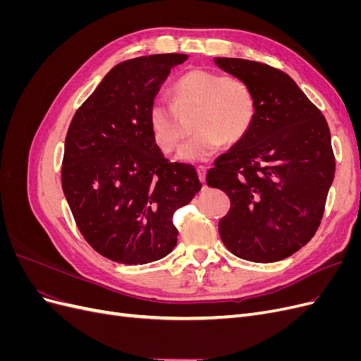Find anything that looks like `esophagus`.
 <instances>
[{
    "label": "esophagus",
    "instance_id": "esophagus-1",
    "mask_svg": "<svg viewBox=\"0 0 361 361\" xmlns=\"http://www.w3.org/2000/svg\"><path fill=\"white\" fill-rule=\"evenodd\" d=\"M197 173H199V178H200V180L204 183V180H206V167L200 166V167L197 169Z\"/></svg>",
    "mask_w": 361,
    "mask_h": 361
}]
</instances>
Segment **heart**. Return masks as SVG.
Masks as SVG:
<instances>
[{"instance_id":"1","label":"heart","mask_w":361,"mask_h":361,"mask_svg":"<svg viewBox=\"0 0 361 361\" xmlns=\"http://www.w3.org/2000/svg\"><path fill=\"white\" fill-rule=\"evenodd\" d=\"M194 130H197L179 152L185 162H202L215 155L224 145L241 141L253 128L257 101L251 87L223 72L192 69L182 75L173 87V105L155 99L147 111V125L155 146L171 154L185 137L179 114L197 108Z\"/></svg>"}]
</instances>
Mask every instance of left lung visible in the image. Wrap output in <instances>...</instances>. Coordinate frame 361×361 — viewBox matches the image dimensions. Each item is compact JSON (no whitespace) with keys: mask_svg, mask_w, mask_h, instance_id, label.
Instances as JSON below:
<instances>
[{"mask_svg":"<svg viewBox=\"0 0 361 361\" xmlns=\"http://www.w3.org/2000/svg\"><path fill=\"white\" fill-rule=\"evenodd\" d=\"M214 61L245 81L257 101L253 128L207 171V185L231 199L218 232L235 256L277 262L321 224L336 171L330 128L288 73L243 59Z\"/></svg>","mask_w":361,"mask_h":361,"instance_id":"8db88e82","label":"left lung"}]
</instances>
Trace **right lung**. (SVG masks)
Masks as SVG:
<instances>
[{
    "label": "right lung",
    "instance_id": "right-lung-1",
    "mask_svg": "<svg viewBox=\"0 0 361 361\" xmlns=\"http://www.w3.org/2000/svg\"><path fill=\"white\" fill-rule=\"evenodd\" d=\"M187 54L118 63L76 110L64 143L61 187L78 231L123 265L166 257L178 244L173 215L202 190L191 164L155 146L147 111Z\"/></svg>",
    "mask_w": 361,
    "mask_h": 361
}]
</instances>
